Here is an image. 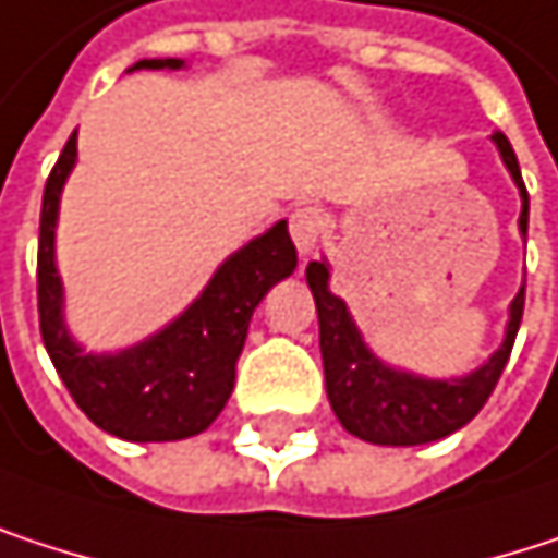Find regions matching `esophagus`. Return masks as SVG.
<instances>
[{"mask_svg": "<svg viewBox=\"0 0 558 558\" xmlns=\"http://www.w3.org/2000/svg\"><path fill=\"white\" fill-rule=\"evenodd\" d=\"M325 227H328V220H325V214L318 207H299L292 214L289 233H292V240H295L302 256H312L318 250V243L325 240Z\"/></svg>", "mask_w": 558, "mask_h": 558, "instance_id": "34e87169", "label": "esophagus"}]
</instances>
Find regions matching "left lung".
<instances>
[{
    "mask_svg": "<svg viewBox=\"0 0 558 558\" xmlns=\"http://www.w3.org/2000/svg\"><path fill=\"white\" fill-rule=\"evenodd\" d=\"M490 142L497 145V155L504 168L510 171L517 191H520V220L517 230L526 240L530 223V194L523 187V174L517 165V155L504 133H494ZM308 289L315 295L318 308V331H322V364H325V390L328 403L338 422L371 445H428L438 441L481 413L487 397L494 393L513 338L520 331L523 318V286L513 295L507 308V325L497 351L477 364L474 371L461 377H425L416 371H403L387 364L374 354V348L364 341L348 302L331 292V263L312 259L305 266Z\"/></svg>",
    "mask_w": 558,
    "mask_h": 558,
    "instance_id": "1",
    "label": "left lung"
}]
</instances>
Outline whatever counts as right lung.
<instances>
[{
  "instance_id": "obj_1",
  "label": "right lung",
  "mask_w": 558,
  "mask_h": 558,
  "mask_svg": "<svg viewBox=\"0 0 558 558\" xmlns=\"http://www.w3.org/2000/svg\"><path fill=\"white\" fill-rule=\"evenodd\" d=\"M181 68V58H142L126 74ZM74 165L77 133L64 145L41 201L38 315L48 357L74 403L104 432L126 441H178L201 435L233 393L236 361L256 305L299 266L289 223L276 220L233 250L207 286L158 331L117 351H87L68 325L64 279L58 272V214Z\"/></svg>"
}]
</instances>
